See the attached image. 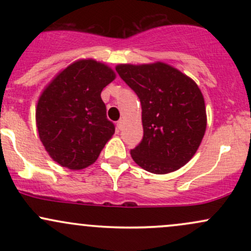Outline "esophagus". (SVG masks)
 I'll list each match as a JSON object with an SVG mask.
<instances>
[{"mask_svg":"<svg viewBox=\"0 0 251 251\" xmlns=\"http://www.w3.org/2000/svg\"><path fill=\"white\" fill-rule=\"evenodd\" d=\"M117 127H118V129H123V127H124V122L122 119L119 120V122L117 123Z\"/></svg>","mask_w":251,"mask_h":251,"instance_id":"esophagus-1","label":"esophagus"}]
</instances>
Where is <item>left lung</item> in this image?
Wrapping results in <instances>:
<instances>
[{
	"instance_id": "1",
	"label": "left lung",
	"mask_w": 251,
	"mask_h": 251,
	"mask_svg": "<svg viewBox=\"0 0 251 251\" xmlns=\"http://www.w3.org/2000/svg\"><path fill=\"white\" fill-rule=\"evenodd\" d=\"M116 71L142 103L144 135L131 150L133 160L155 175L180 169L194 157L206 128L197 83L163 62L118 65Z\"/></svg>"
}]
</instances>
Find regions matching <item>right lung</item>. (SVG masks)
Listing matches in <instances>:
<instances>
[{
	"mask_svg": "<svg viewBox=\"0 0 251 251\" xmlns=\"http://www.w3.org/2000/svg\"><path fill=\"white\" fill-rule=\"evenodd\" d=\"M116 73L96 60H77L60 72L40 96L36 126L54 162L71 170L92 165L114 133L101 91Z\"/></svg>",
	"mask_w": 251,
	"mask_h": 251,
	"instance_id": "right-lung-1",
	"label": "right lung"
}]
</instances>
